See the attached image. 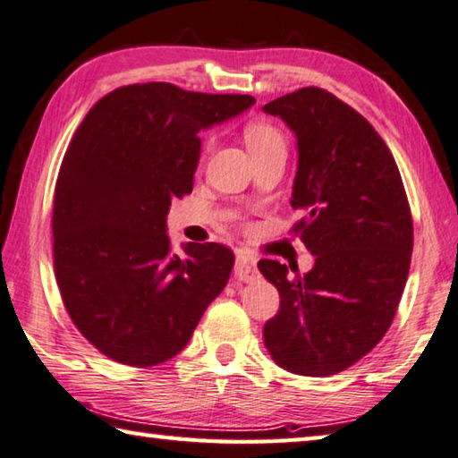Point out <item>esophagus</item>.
Returning <instances> with one entry per match:
<instances>
[{"instance_id":"34e87169","label":"esophagus","mask_w":458,"mask_h":458,"mask_svg":"<svg viewBox=\"0 0 458 458\" xmlns=\"http://www.w3.org/2000/svg\"><path fill=\"white\" fill-rule=\"evenodd\" d=\"M234 274H236L238 280L254 282L258 278L256 258L248 256V254H238L236 256V264H234Z\"/></svg>"}]
</instances>
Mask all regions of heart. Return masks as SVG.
I'll return each instance as SVG.
<instances>
[{
	"instance_id": "b5f03b06",
	"label": "heart",
	"mask_w": 458,
	"mask_h": 458,
	"mask_svg": "<svg viewBox=\"0 0 458 458\" xmlns=\"http://www.w3.org/2000/svg\"><path fill=\"white\" fill-rule=\"evenodd\" d=\"M244 140L248 144V149L252 152H260V149H268V148H276V146H284V136L280 134L278 128H274L268 122H252L248 123L244 130Z\"/></svg>"
}]
</instances>
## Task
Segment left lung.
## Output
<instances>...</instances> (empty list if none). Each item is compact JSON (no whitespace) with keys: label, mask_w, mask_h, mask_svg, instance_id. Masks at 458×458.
I'll return each mask as SVG.
<instances>
[{"label":"left lung","mask_w":458,"mask_h":458,"mask_svg":"<svg viewBox=\"0 0 458 458\" xmlns=\"http://www.w3.org/2000/svg\"><path fill=\"white\" fill-rule=\"evenodd\" d=\"M262 112L296 136L290 204L304 212L294 230L316 258L302 276L278 260L258 262L280 294L264 344L288 372L330 377L369 354L393 324L411 268L409 200L377 130L330 91L302 88Z\"/></svg>","instance_id":"1"}]
</instances>
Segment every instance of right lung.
<instances>
[{
  "label": "right lung",
  "mask_w": 458,
  "mask_h": 458,
  "mask_svg": "<svg viewBox=\"0 0 458 458\" xmlns=\"http://www.w3.org/2000/svg\"><path fill=\"white\" fill-rule=\"evenodd\" d=\"M254 102L148 81L110 91L73 134L54 196L55 280L70 318L107 359L170 360L226 286L230 248L186 242L174 254L165 216L192 192L198 134Z\"/></svg>",
  "instance_id": "1"
}]
</instances>
